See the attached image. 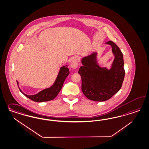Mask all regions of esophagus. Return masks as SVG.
I'll use <instances>...</instances> for the list:
<instances>
[{
  "label": "esophagus",
  "mask_w": 149,
  "mask_h": 149,
  "mask_svg": "<svg viewBox=\"0 0 149 149\" xmlns=\"http://www.w3.org/2000/svg\"><path fill=\"white\" fill-rule=\"evenodd\" d=\"M78 61L77 58H73L70 63V67L73 69L76 68L78 66Z\"/></svg>",
  "instance_id": "esophagus-1"
}]
</instances>
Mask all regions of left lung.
Returning <instances> with one entry per match:
<instances>
[{
    "label": "left lung",
    "instance_id": "obj_1",
    "mask_svg": "<svg viewBox=\"0 0 149 149\" xmlns=\"http://www.w3.org/2000/svg\"><path fill=\"white\" fill-rule=\"evenodd\" d=\"M112 47L115 56L111 67L99 66L96 52L82 58L83 66L78 73L82 78V91L88 99L94 101L110 99L120 90L124 80L123 55L119 47L112 41L106 43Z\"/></svg>",
    "mask_w": 149,
    "mask_h": 149
}]
</instances>
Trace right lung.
Here are the masks:
<instances>
[{"instance_id": "add662e5", "label": "right lung", "mask_w": 149, "mask_h": 149, "mask_svg": "<svg viewBox=\"0 0 149 149\" xmlns=\"http://www.w3.org/2000/svg\"><path fill=\"white\" fill-rule=\"evenodd\" d=\"M66 66H63L60 68V70L58 73V77L56 78L53 86L49 88H46L42 91H39L38 93L33 95H29L25 94L20 89L19 86V83L17 81V86H19L20 91L29 99L35 102H44L52 100L57 96L58 93L61 91L65 79L70 73L69 69Z\"/></svg>"}]
</instances>
